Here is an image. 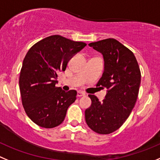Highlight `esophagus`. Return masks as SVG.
<instances>
[{
	"label": "esophagus",
	"instance_id": "esophagus-1",
	"mask_svg": "<svg viewBox=\"0 0 160 160\" xmlns=\"http://www.w3.org/2000/svg\"><path fill=\"white\" fill-rule=\"evenodd\" d=\"M85 95H86V93L83 92H82V91H78V97H83V96H85Z\"/></svg>",
	"mask_w": 160,
	"mask_h": 160
}]
</instances>
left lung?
I'll return each instance as SVG.
<instances>
[{"label": "left lung", "instance_id": "1", "mask_svg": "<svg viewBox=\"0 0 160 160\" xmlns=\"http://www.w3.org/2000/svg\"><path fill=\"white\" fill-rule=\"evenodd\" d=\"M102 53L104 71L97 86L108 89L99 101L89 94L92 104L85 112L88 127L100 134H109L122 127L131 113L139 92L141 71L133 52L114 38L89 43Z\"/></svg>", "mask_w": 160, "mask_h": 160}]
</instances>
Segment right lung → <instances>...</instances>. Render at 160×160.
I'll use <instances>...</instances> for the list:
<instances>
[{"label": "right lung", "instance_id": "obj_1", "mask_svg": "<svg viewBox=\"0 0 160 160\" xmlns=\"http://www.w3.org/2000/svg\"><path fill=\"white\" fill-rule=\"evenodd\" d=\"M86 45L60 35L39 41L29 49L19 75L22 104L27 116L43 128L61 124L77 91L56 87L59 72L64 71L70 59Z\"/></svg>", "mask_w": 160, "mask_h": 160}]
</instances>
